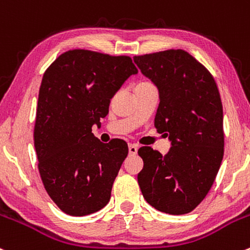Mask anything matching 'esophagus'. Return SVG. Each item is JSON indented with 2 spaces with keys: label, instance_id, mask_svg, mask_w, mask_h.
I'll return each instance as SVG.
<instances>
[{
  "label": "esophagus",
  "instance_id": "34e87169",
  "mask_svg": "<svg viewBox=\"0 0 250 250\" xmlns=\"http://www.w3.org/2000/svg\"><path fill=\"white\" fill-rule=\"evenodd\" d=\"M128 149H129V153L133 154V156L138 152V147H136V145H134V144H129L128 145Z\"/></svg>",
  "mask_w": 250,
  "mask_h": 250
}]
</instances>
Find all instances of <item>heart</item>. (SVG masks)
Wrapping results in <instances>:
<instances>
[{"mask_svg": "<svg viewBox=\"0 0 250 250\" xmlns=\"http://www.w3.org/2000/svg\"><path fill=\"white\" fill-rule=\"evenodd\" d=\"M143 85H151V83H148V81H141V83H139L136 86H143Z\"/></svg>", "mask_w": 250, "mask_h": 250, "instance_id": "b5f03b06", "label": "heart"}]
</instances>
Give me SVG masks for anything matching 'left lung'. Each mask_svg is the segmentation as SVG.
Segmentation results:
<instances>
[{"instance_id":"obj_1","label":"left lung","mask_w":250,"mask_h":250,"mask_svg":"<svg viewBox=\"0 0 250 250\" xmlns=\"http://www.w3.org/2000/svg\"><path fill=\"white\" fill-rule=\"evenodd\" d=\"M145 77L158 87L154 127L171 148L165 156L139 148L144 167L138 175L145 200L160 212L193 211L213 185L224 156L223 105L211 73L185 50L134 56Z\"/></svg>"}]
</instances>
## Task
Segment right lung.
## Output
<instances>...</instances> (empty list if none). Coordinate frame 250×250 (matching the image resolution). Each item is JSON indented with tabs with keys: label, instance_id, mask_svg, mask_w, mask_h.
I'll return each instance as SVG.
<instances>
[{
	"label": "right lung",
	"instance_id": "right-lung-1",
	"mask_svg": "<svg viewBox=\"0 0 250 250\" xmlns=\"http://www.w3.org/2000/svg\"><path fill=\"white\" fill-rule=\"evenodd\" d=\"M136 73L129 56L83 49L60 55L44 73L35 148L44 188L64 213L87 215L109 202L128 145L121 139L101 143L92 125H101L110 99Z\"/></svg>",
	"mask_w": 250,
	"mask_h": 250
}]
</instances>
